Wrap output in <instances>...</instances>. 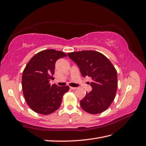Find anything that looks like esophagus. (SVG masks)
Instances as JSON below:
<instances>
[{
  "label": "esophagus",
  "instance_id": "1",
  "mask_svg": "<svg viewBox=\"0 0 146 146\" xmlns=\"http://www.w3.org/2000/svg\"><path fill=\"white\" fill-rule=\"evenodd\" d=\"M70 89L72 90H76L77 88H76V87H72V86H70Z\"/></svg>",
  "mask_w": 146,
  "mask_h": 146
}]
</instances>
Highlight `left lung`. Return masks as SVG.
I'll return each mask as SVG.
<instances>
[{"instance_id": "1", "label": "left lung", "mask_w": 146, "mask_h": 146, "mask_svg": "<svg viewBox=\"0 0 146 146\" xmlns=\"http://www.w3.org/2000/svg\"><path fill=\"white\" fill-rule=\"evenodd\" d=\"M70 58L79 67L83 77H90L93 81L90 93L80 101L82 109L96 114L106 111L113 103L117 88V72L113 64L102 53L84 50L68 53Z\"/></svg>"}]
</instances>
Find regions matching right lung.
I'll return each mask as SVG.
<instances>
[{
  "label": "right lung",
  "instance_id": "obj_1",
  "mask_svg": "<svg viewBox=\"0 0 146 146\" xmlns=\"http://www.w3.org/2000/svg\"><path fill=\"white\" fill-rule=\"evenodd\" d=\"M66 54L53 49L41 51L33 56L23 72V94L29 106L36 113L50 114L56 111L62 103L63 94L68 86L50 85L53 80L55 63Z\"/></svg>",
  "mask_w": 146,
  "mask_h": 146
}]
</instances>
